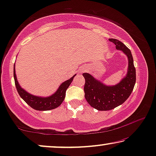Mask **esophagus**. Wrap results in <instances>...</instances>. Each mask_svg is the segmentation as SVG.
Wrapping results in <instances>:
<instances>
[{
    "instance_id": "34e87169",
    "label": "esophagus",
    "mask_w": 156,
    "mask_h": 156,
    "mask_svg": "<svg viewBox=\"0 0 156 156\" xmlns=\"http://www.w3.org/2000/svg\"><path fill=\"white\" fill-rule=\"evenodd\" d=\"M87 67H86V66H84V67H80V73H83V72H84L85 71H87Z\"/></svg>"
}]
</instances>
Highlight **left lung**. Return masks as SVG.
<instances>
[{
    "label": "left lung",
    "mask_w": 156,
    "mask_h": 156,
    "mask_svg": "<svg viewBox=\"0 0 156 156\" xmlns=\"http://www.w3.org/2000/svg\"><path fill=\"white\" fill-rule=\"evenodd\" d=\"M109 41L115 44L116 50H121L126 55L129 64L126 75L113 86L104 84L90 74H83L85 99L89 105L99 111L112 110L122 104L131 95L136 84V69L131 50L118 40L112 38Z\"/></svg>",
    "instance_id": "1"
}]
</instances>
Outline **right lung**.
Segmentation results:
<instances>
[{
	"label": "right lung",
	"instance_id": "add662e5",
	"mask_svg": "<svg viewBox=\"0 0 156 156\" xmlns=\"http://www.w3.org/2000/svg\"><path fill=\"white\" fill-rule=\"evenodd\" d=\"M13 76L15 84H16L17 91H18L19 95L30 107L37 111H49L56 108L59 105H61V104L62 103L65 98L66 90L69 87L70 84L72 83L76 74H74L72 77L69 79L68 80H66L65 82L62 83L60 86L59 87V88L57 89V90L54 94L46 97H38V96L31 94L28 93L20 87L18 80H17L15 65L13 69Z\"/></svg>",
	"mask_w": 156,
	"mask_h": 156
}]
</instances>
